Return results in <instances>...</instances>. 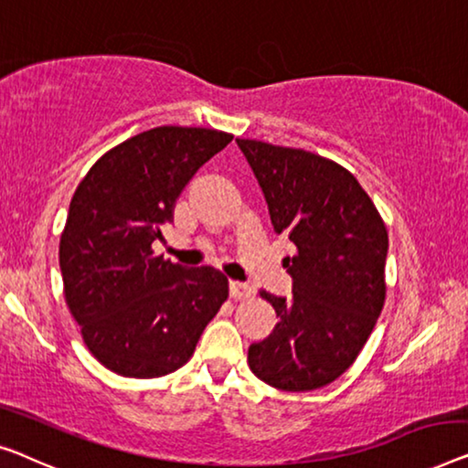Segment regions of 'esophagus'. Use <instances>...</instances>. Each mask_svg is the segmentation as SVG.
<instances>
[{"label":"esophagus","instance_id":"obj_1","mask_svg":"<svg viewBox=\"0 0 468 468\" xmlns=\"http://www.w3.org/2000/svg\"><path fill=\"white\" fill-rule=\"evenodd\" d=\"M252 285L243 282H229V294L231 298H250L252 296Z\"/></svg>","mask_w":468,"mask_h":468}]
</instances>
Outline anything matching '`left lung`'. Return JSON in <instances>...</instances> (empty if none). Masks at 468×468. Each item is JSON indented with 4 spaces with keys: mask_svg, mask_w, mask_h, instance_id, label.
Returning a JSON list of instances; mask_svg holds the SVG:
<instances>
[{
    "mask_svg": "<svg viewBox=\"0 0 468 468\" xmlns=\"http://www.w3.org/2000/svg\"><path fill=\"white\" fill-rule=\"evenodd\" d=\"M237 144L275 233L296 246L283 258L292 296L261 292L277 325L250 345V369L282 390L322 388L357 359L385 304L387 227L357 178L332 159L248 138Z\"/></svg>",
    "mask_w": 468,
    "mask_h": 468,
    "instance_id": "8db88e82",
    "label": "left lung"
}]
</instances>
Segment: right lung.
Wrapping results in <instances>:
<instances>
[{
	"label": "right lung",
	"mask_w": 468,
	"mask_h": 468,
	"mask_svg": "<svg viewBox=\"0 0 468 468\" xmlns=\"http://www.w3.org/2000/svg\"><path fill=\"white\" fill-rule=\"evenodd\" d=\"M233 141L162 125L104 153L83 176L60 235L65 301L83 343L111 372L157 378L185 366L229 296L212 267L153 254L195 172Z\"/></svg>",
	"instance_id": "1"
}]
</instances>
